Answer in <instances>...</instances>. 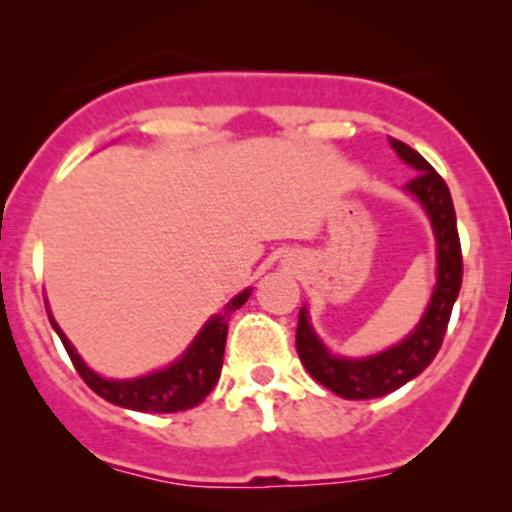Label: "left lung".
<instances>
[{
    "label": "left lung",
    "instance_id": "1",
    "mask_svg": "<svg viewBox=\"0 0 512 512\" xmlns=\"http://www.w3.org/2000/svg\"><path fill=\"white\" fill-rule=\"evenodd\" d=\"M389 140L396 155L418 172L403 189L423 206L430 218L437 245V282L428 308L413 333H408L389 350L369 357L333 355L313 330L308 308H301L299 325H296V350H299L301 364L318 384L350 401L386 396L423 372L440 352L452 306L462 289V245H459L457 216H454V204L445 179L406 143L396 138Z\"/></svg>",
    "mask_w": 512,
    "mask_h": 512
}]
</instances>
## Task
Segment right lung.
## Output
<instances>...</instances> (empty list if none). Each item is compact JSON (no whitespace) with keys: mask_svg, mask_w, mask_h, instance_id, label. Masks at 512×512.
I'll use <instances>...</instances> for the list:
<instances>
[{"mask_svg":"<svg viewBox=\"0 0 512 512\" xmlns=\"http://www.w3.org/2000/svg\"><path fill=\"white\" fill-rule=\"evenodd\" d=\"M252 289L240 291L233 296L221 313L211 316L199 330V335L192 340V345L184 350V355L174 359L170 367L157 369L153 374L136 376V379H104V376L87 367V362L77 355L72 342L55 323V318H48L58 338L63 340L67 355H70L72 364L80 372L84 384L94 393H99L104 401L114 403V406L128 408V411L140 413H177L189 411V408L199 406L206 396H209L213 386H216L218 376H221L223 367V352H226V338H228V320L233 311H238L243 303L250 299Z\"/></svg>","mask_w":512,"mask_h":512,"instance_id":"right-lung-1","label":"right lung"}]
</instances>
